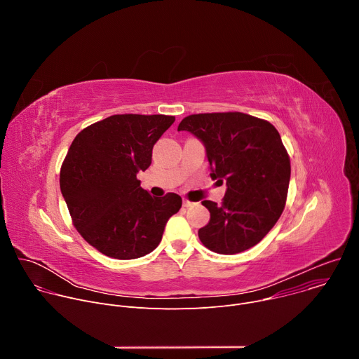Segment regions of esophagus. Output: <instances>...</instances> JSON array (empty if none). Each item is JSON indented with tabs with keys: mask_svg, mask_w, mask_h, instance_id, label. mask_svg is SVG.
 <instances>
[{
	"mask_svg": "<svg viewBox=\"0 0 359 359\" xmlns=\"http://www.w3.org/2000/svg\"><path fill=\"white\" fill-rule=\"evenodd\" d=\"M193 204H194V203H193V201H190V200H187V198H184V200H183V208H191Z\"/></svg>",
	"mask_w": 359,
	"mask_h": 359,
	"instance_id": "34e87169",
	"label": "esophagus"
}]
</instances>
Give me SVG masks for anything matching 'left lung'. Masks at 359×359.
I'll return each mask as SVG.
<instances>
[{
	"instance_id": "8db88e82",
	"label": "left lung",
	"mask_w": 359,
	"mask_h": 359,
	"mask_svg": "<svg viewBox=\"0 0 359 359\" xmlns=\"http://www.w3.org/2000/svg\"><path fill=\"white\" fill-rule=\"evenodd\" d=\"M177 130L203 142L212 179L227 186L222 206L201 201L210 222L198 230L200 241L219 254L260 243L280 219L290 184V158L278 130L241 112L190 115Z\"/></svg>"
}]
</instances>
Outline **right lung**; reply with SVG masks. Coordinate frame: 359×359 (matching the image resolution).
Masks as SVG:
<instances>
[{
	"label": "right lung",
	"mask_w": 359,
	"mask_h": 359,
	"mask_svg": "<svg viewBox=\"0 0 359 359\" xmlns=\"http://www.w3.org/2000/svg\"><path fill=\"white\" fill-rule=\"evenodd\" d=\"M173 122L168 115H114L81 130L67 153L60 186L72 223L108 257L133 260L151 252L182 208L179 194L153 197L136 177Z\"/></svg>",
	"instance_id": "1"
}]
</instances>
